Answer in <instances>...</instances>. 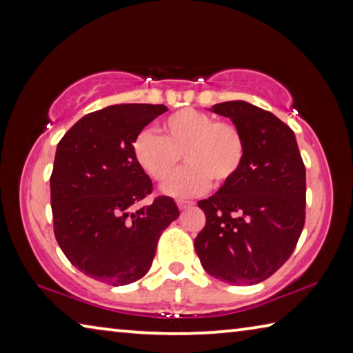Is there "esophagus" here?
<instances>
[{"mask_svg": "<svg viewBox=\"0 0 353 353\" xmlns=\"http://www.w3.org/2000/svg\"><path fill=\"white\" fill-rule=\"evenodd\" d=\"M177 205H179V208H181V210H187V208L194 205V202H191V201H177Z\"/></svg>", "mask_w": 353, "mask_h": 353, "instance_id": "esophagus-1", "label": "esophagus"}]
</instances>
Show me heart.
<instances>
[{"label":"heart","instance_id":"heart-1","mask_svg":"<svg viewBox=\"0 0 353 353\" xmlns=\"http://www.w3.org/2000/svg\"><path fill=\"white\" fill-rule=\"evenodd\" d=\"M163 137L143 130L134 141V157L155 182L174 174L183 155L188 168L165 185V193L177 198L199 194L214 181H234L246 159V140L232 123L216 121L204 112L183 109L162 123Z\"/></svg>","mask_w":353,"mask_h":353}]
</instances>
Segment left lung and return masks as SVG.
I'll return each mask as SVG.
<instances>
[{"mask_svg":"<svg viewBox=\"0 0 353 353\" xmlns=\"http://www.w3.org/2000/svg\"><path fill=\"white\" fill-rule=\"evenodd\" d=\"M246 140L234 181L198 202L205 227L194 249L207 274L229 285L271 277L294 250L305 223V166L296 135L274 113L246 101L214 104Z\"/></svg>","mask_w":353,"mask_h":353,"instance_id":"1","label":"left lung"}]
</instances>
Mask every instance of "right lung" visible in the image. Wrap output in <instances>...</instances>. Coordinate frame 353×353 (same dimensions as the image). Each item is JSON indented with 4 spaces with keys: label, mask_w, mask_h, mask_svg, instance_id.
<instances>
[{
    "label": "right lung",
    "mask_w": 353,
    "mask_h": 353,
    "mask_svg": "<svg viewBox=\"0 0 353 353\" xmlns=\"http://www.w3.org/2000/svg\"><path fill=\"white\" fill-rule=\"evenodd\" d=\"M162 104H115L88 113L59 141L51 208L59 246L85 276L113 286L141 279L162 232L179 216L172 198L134 205L152 182L134 157V141Z\"/></svg>",
    "instance_id": "obj_1"
}]
</instances>
